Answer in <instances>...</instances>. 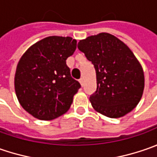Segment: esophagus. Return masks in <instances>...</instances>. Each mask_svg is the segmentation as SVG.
<instances>
[{"instance_id":"34e87169","label":"esophagus","mask_w":157,"mask_h":157,"mask_svg":"<svg viewBox=\"0 0 157 157\" xmlns=\"http://www.w3.org/2000/svg\"><path fill=\"white\" fill-rule=\"evenodd\" d=\"M79 83H80V85H81L82 86H84V78H83L79 79Z\"/></svg>"}]
</instances>
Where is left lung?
Segmentation results:
<instances>
[{
    "instance_id": "left-lung-1",
    "label": "left lung",
    "mask_w": 157,
    "mask_h": 157,
    "mask_svg": "<svg viewBox=\"0 0 157 157\" xmlns=\"http://www.w3.org/2000/svg\"><path fill=\"white\" fill-rule=\"evenodd\" d=\"M78 48L96 71L97 90L90 97L94 110L109 118L132 111L142 99L144 72L128 45L103 32L80 40Z\"/></svg>"
}]
</instances>
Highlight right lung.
Masks as SVG:
<instances>
[{
	"label": "right lung",
	"instance_id": "obj_1",
	"mask_svg": "<svg viewBox=\"0 0 157 157\" xmlns=\"http://www.w3.org/2000/svg\"><path fill=\"white\" fill-rule=\"evenodd\" d=\"M76 48V39L52 36L34 44L20 58L15 94L22 108L33 117L51 121L69 110L80 88L66 65Z\"/></svg>",
	"mask_w": 157,
	"mask_h": 157
}]
</instances>
